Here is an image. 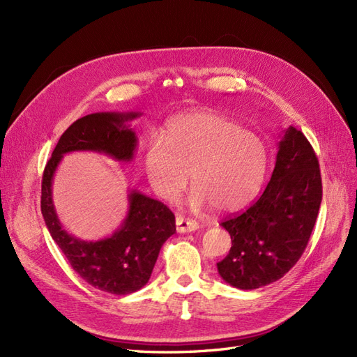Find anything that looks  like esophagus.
<instances>
[{
  "label": "esophagus",
  "instance_id": "34e87169",
  "mask_svg": "<svg viewBox=\"0 0 357 357\" xmlns=\"http://www.w3.org/2000/svg\"><path fill=\"white\" fill-rule=\"evenodd\" d=\"M176 225H177V232H180V234L192 232V231H197L199 228V225L195 220L186 219V218H183V215H177Z\"/></svg>",
  "mask_w": 357,
  "mask_h": 357
}]
</instances>
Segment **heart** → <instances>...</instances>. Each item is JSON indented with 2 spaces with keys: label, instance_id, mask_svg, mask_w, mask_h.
I'll use <instances>...</instances> for the list:
<instances>
[{
  "label": "heart",
  "instance_id": "heart-1",
  "mask_svg": "<svg viewBox=\"0 0 357 357\" xmlns=\"http://www.w3.org/2000/svg\"><path fill=\"white\" fill-rule=\"evenodd\" d=\"M268 162V147L259 135L223 114L192 112L171 119L165 138H149L144 172L160 199L176 201L189 174L192 208L213 205L220 213H234L255 199Z\"/></svg>",
  "mask_w": 357,
  "mask_h": 357
}]
</instances>
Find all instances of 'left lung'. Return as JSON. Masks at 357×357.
<instances>
[{"instance_id":"8db88e82","label":"left lung","mask_w":357,"mask_h":357,"mask_svg":"<svg viewBox=\"0 0 357 357\" xmlns=\"http://www.w3.org/2000/svg\"><path fill=\"white\" fill-rule=\"evenodd\" d=\"M321 202L319 159L305 135L290 126L278 143L271 180L245 211L220 225L232 247L218 271L243 290L282 278L304 253Z\"/></svg>"}]
</instances>
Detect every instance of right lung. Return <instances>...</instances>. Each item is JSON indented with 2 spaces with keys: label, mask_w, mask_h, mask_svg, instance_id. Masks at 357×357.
I'll return each mask as SVG.
<instances>
[{
  "label": "right lung",
  "mask_w": 357,
  "mask_h": 357,
  "mask_svg": "<svg viewBox=\"0 0 357 357\" xmlns=\"http://www.w3.org/2000/svg\"><path fill=\"white\" fill-rule=\"evenodd\" d=\"M139 113H93L75 121L59 138L43 172L41 214L70 265L86 283L112 295L142 289L152 275L160 247L176 232V218L158 199L132 190L129 211L110 238L83 241L62 229L52 201V180L62 156L91 150L117 160H131L137 137L125 123Z\"/></svg>",
  "instance_id": "right-lung-1"
}]
</instances>
